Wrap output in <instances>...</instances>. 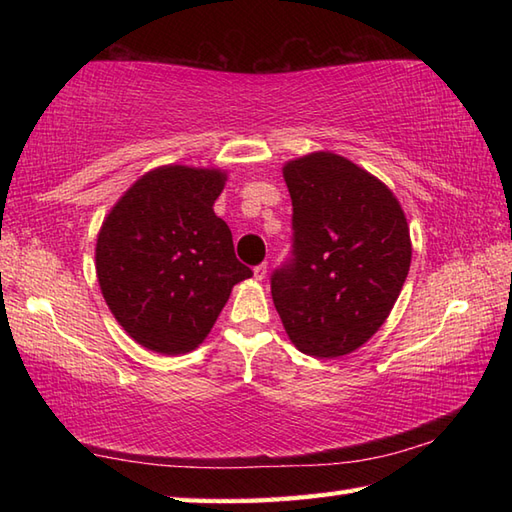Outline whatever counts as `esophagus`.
<instances>
[{
  "label": "esophagus",
  "instance_id": "obj_1",
  "mask_svg": "<svg viewBox=\"0 0 512 512\" xmlns=\"http://www.w3.org/2000/svg\"><path fill=\"white\" fill-rule=\"evenodd\" d=\"M253 273H255V279H257V281H264V279H266V273H268V266H266V264H259V266H255Z\"/></svg>",
  "mask_w": 512,
  "mask_h": 512
}]
</instances>
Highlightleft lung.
I'll return each mask as SVG.
<instances>
[{"label":"left lung","instance_id":"1","mask_svg":"<svg viewBox=\"0 0 512 512\" xmlns=\"http://www.w3.org/2000/svg\"><path fill=\"white\" fill-rule=\"evenodd\" d=\"M292 250L270 275L281 323L297 350L339 358L389 317L411 264L396 195L352 160L317 151L290 160Z\"/></svg>","mask_w":512,"mask_h":512}]
</instances>
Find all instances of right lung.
<instances>
[{
	"label": "right lung",
	"mask_w": 512,
	"mask_h": 512,
	"mask_svg": "<svg viewBox=\"0 0 512 512\" xmlns=\"http://www.w3.org/2000/svg\"><path fill=\"white\" fill-rule=\"evenodd\" d=\"M226 173L167 165L145 173L105 217L96 277L116 321L151 352L198 347L253 270L235 257L213 204Z\"/></svg>",
	"instance_id": "right-lung-1"
}]
</instances>
